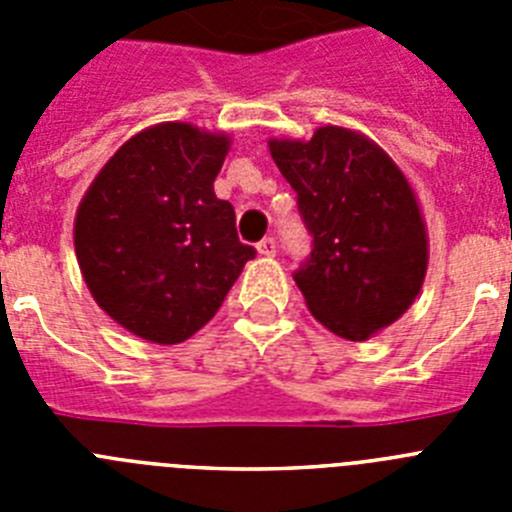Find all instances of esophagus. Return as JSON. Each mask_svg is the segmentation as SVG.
<instances>
[{
  "instance_id": "obj_1",
  "label": "esophagus",
  "mask_w": 512,
  "mask_h": 512,
  "mask_svg": "<svg viewBox=\"0 0 512 512\" xmlns=\"http://www.w3.org/2000/svg\"><path fill=\"white\" fill-rule=\"evenodd\" d=\"M256 248H259L261 256H274V253H277V241H274V238L269 235V238H264V241H261Z\"/></svg>"
}]
</instances>
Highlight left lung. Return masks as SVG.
<instances>
[{
    "mask_svg": "<svg viewBox=\"0 0 512 512\" xmlns=\"http://www.w3.org/2000/svg\"><path fill=\"white\" fill-rule=\"evenodd\" d=\"M312 233L295 274L307 310L346 341H369L405 315L428 271V230L413 184L372 138L323 125L269 138Z\"/></svg>",
    "mask_w": 512,
    "mask_h": 512,
    "instance_id": "left-lung-1",
    "label": "left lung"
}]
</instances>
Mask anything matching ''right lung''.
Masks as SVG:
<instances>
[{
  "instance_id": "1",
  "label": "right lung",
  "mask_w": 512,
  "mask_h": 512,
  "mask_svg": "<svg viewBox=\"0 0 512 512\" xmlns=\"http://www.w3.org/2000/svg\"><path fill=\"white\" fill-rule=\"evenodd\" d=\"M230 135L158 122L99 169L74 217V248L94 302L143 341L182 343L220 310L253 259L215 176Z\"/></svg>"
}]
</instances>
